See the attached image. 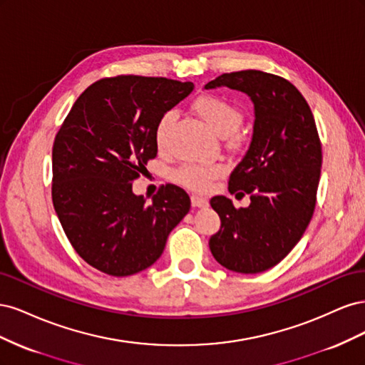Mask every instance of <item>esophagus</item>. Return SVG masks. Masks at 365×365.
<instances>
[{"label": "esophagus", "mask_w": 365, "mask_h": 365, "mask_svg": "<svg viewBox=\"0 0 365 365\" xmlns=\"http://www.w3.org/2000/svg\"><path fill=\"white\" fill-rule=\"evenodd\" d=\"M190 201H192V205H193V207H207V205H208L207 197L200 196V195H196V193H193V195L190 196Z\"/></svg>", "instance_id": "1"}]
</instances>
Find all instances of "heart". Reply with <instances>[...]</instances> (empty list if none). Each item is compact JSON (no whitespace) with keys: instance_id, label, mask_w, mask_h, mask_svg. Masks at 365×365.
<instances>
[{"instance_id":"heart-1","label":"heart","mask_w":365,"mask_h":365,"mask_svg":"<svg viewBox=\"0 0 365 365\" xmlns=\"http://www.w3.org/2000/svg\"><path fill=\"white\" fill-rule=\"evenodd\" d=\"M193 109L205 123L212 128L217 135L230 137L231 143H237L239 135L236 130L244 121V114L227 97L217 94H204L193 102ZM175 120V111H165L157 121L155 143L158 148H164L168 143L169 129ZM225 172L224 164L220 163H190L184 164L173 173V180L190 190L205 192L212 182Z\"/></svg>"}]
</instances>
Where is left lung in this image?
Listing matches in <instances>:
<instances>
[{"label":"left lung","mask_w":365,"mask_h":365,"mask_svg":"<svg viewBox=\"0 0 365 365\" xmlns=\"http://www.w3.org/2000/svg\"><path fill=\"white\" fill-rule=\"evenodd\" d=\"M228 86L254 103V132L247 155L228 180L230 193L244 190L251 204L228 197L212 204L220 228L208 240L213 257L230 271L256 274L282 262L311 222L322 173V141L302 93L280 76L259 70L224 73L207 90Z\"/></svg>","instance_id":"8db88e82"}]
</instances>
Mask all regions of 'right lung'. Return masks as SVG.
<instances>
[{
  "label": "right lung",
  "instance_id": "obj_1",
  "mask_svg": "<svg viewBox=\"0 0 365 365\" xmlns=\"http://www.w3.org/2000/svg\"><path fill=\"white\" fill-rule=\"evenodd\" d=\"M192 90V82L165 77H105L65 117L53 143V205L70 244L93 268L114 277L149 268L189 213L181 187L161 185L146 202L132 193V181L157 157L158 118Z\"/></svg>",
  "mask_w": 365,
  "mask_h": 365
}]
</instances>
